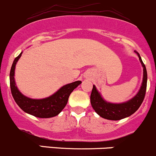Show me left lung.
Wrapping results in <instances>:
<instances>
[{
    "mask_svg": "<svg viewBox=\"0 0 156 156\" xmlns=\"http://www.w3.org/2000/svg\"><path fill=\"white\" fill-rule=\"evenodd\" d=\"M135 53L138 55L142 66L144 67V78L140 89L136 96L128 101L122 103H112L106 101L98 92L95 85L93 86L90 94V103L93 108L100 117L108 120H121L133 114L142 104L146 90L147 72L140 54L136 51H135Z\"/></svg>",
    "mask_w": 156,
    "mask_h": 156,
    "instance_id": "left-lung-1",
    "label": "left lung"
}]
</instances>
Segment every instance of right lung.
<instances>
[{
  "label": "right lung",
  "mask_w": 156,
  "mask_h": 156,
  "mask_svg": "<svg viewBox=\"0 0 156 156\" xmlns=\"http://www.w3.org/2000/svg\"><path fill=\"white\" fill-rule=\"evenodd\" d=\"M22 53L23 52H21V53L15 58L10 69V84L11 93L14 100L25 112L35 117L48 119L57 115L66 106L71 93L81 84V81H77L66 84L59 88L53 95L46 98L38 100L26 97L18 90L14 78L16 65L19 59L21 57Z\"/></svg>",
  "instance_id": "right-lung-1"
}]
</instances>
